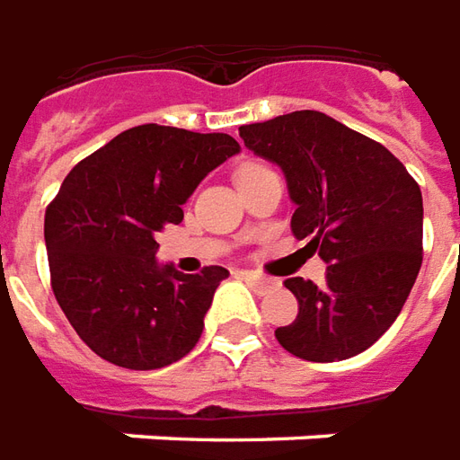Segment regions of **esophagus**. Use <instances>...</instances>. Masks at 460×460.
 Returning <instances> with one entry per match:
<instances>
[{"label":"esophagus","instance_id":"obj_1","mask_svg":"<svg viewBox=\"0 0 460 460\" xmlns=\"http://www.w3.org/2000/svg\"><path fill=\"white\" fill-rule=\"evenodd\" d=\"M240 277H243V279H247V282H250V285L257 289H270L277 285L272 277L260 275V272H250V270H243V272H240Z\"/></svg>","mask_w":460,"mask_h":460}]
</instances>
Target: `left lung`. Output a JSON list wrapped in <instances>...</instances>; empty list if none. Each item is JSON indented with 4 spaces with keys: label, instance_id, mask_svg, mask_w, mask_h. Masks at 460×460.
<instances>
[{
    "label": "left lung",
    "instance_id": "8db88e82",
    "mask_svg": "<svg viewBox=\"0 0 460 460\" xmlns=\"http://www.w3.org/2000/svg\"><path fill=\"white\" fill-rule=\"evenodd\" d=\"M250 151L279 165L297 205L292 233L327 262L324 285L289 277L299 314L277 341L299 359L341 361L369 349L421 270V190L381 143L319 111L240 126Z\"/></svg>",
    "mask_w": 460,
    "mask_h": 460
}]
</instances>
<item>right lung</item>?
Masks as SVG:
<instances>
[{
    "instance_id": "add662e5",
    "label": "right lung",
    "mask_w": 460,
    "mask_h": 460,
    "mask_svg": "<svg viewBox=\"0 0 460 460\" xmlns=\"http://www.w3.org/2000/svg\"><path fill=\"white\" fill-rule=\"evenodd\" d=\"M240 153L227 133L136 126L74 165L44 217L51 288L81 340L123 369L183 359L225 267L183 275L155 260V233L183 220L205 175Z\"/></svg>"
}]
</instances>
